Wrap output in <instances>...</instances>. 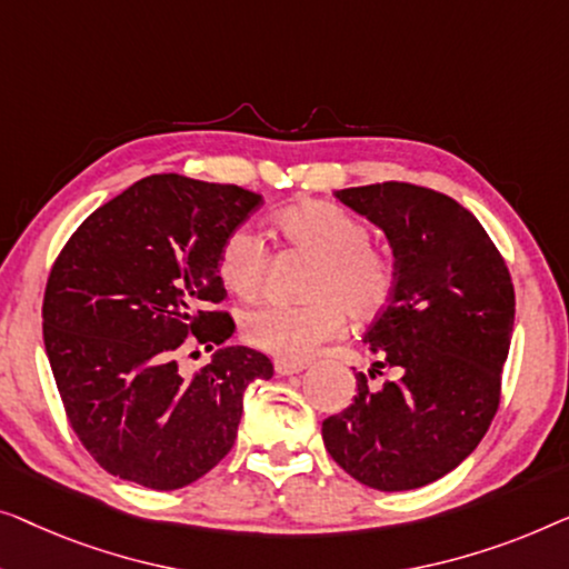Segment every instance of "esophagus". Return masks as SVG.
<instances>
[{
    "label": "esophagus",
    "instance_id": "obj_1",
    "mask_svg": "<svg viewBox=\"0 0 569 569\" xmlns=\"http://www.w3.org/2000/svg\"><path fill=\"white\" fill-rule=\"evenodd\" d=\"M303 368H307V363L281 361V358H278V361H276V373H278V376H293V373H301Z\"/></svg>",
    "mask_w": 569,
    "mask_h": 569
}]
</instances>
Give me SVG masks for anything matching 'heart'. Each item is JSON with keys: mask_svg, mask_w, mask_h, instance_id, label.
<instances>
[{"mask_svg": "<svg viewBox=\"0 0 569 569\" xmlns=\"http://www.w3.org/2000/svg\"><path fill=\"white\" fill-rule=\"evenodd\" d=\"M273 229L293 250L315 254L303 303L270 301L242 315V338L281 361L301 363L338 338L346 311L371 319L397 283L395 258L371 242L361 216L335 203H301L276 213ZM270 252L252 227L231 229L219 250V276L231 293L252 299L266 283Z\"/></svg>", "mask_w": 569, "mask_h": 569, "instance_id": "obj_1", "label": "heart"}]
</instances>
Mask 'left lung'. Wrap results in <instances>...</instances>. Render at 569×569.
I'll return each mask as SVG.
<instances>
[{
    "label": "left lung",
    "instance_id": "left-lung-1",
    "mask_svg": "<svg viewBox=\"0 0 569 569\" xmlns=\"http://www.w3.org/2000/svg\"><path fill=\"white\" fill-rule=\"evenodd\" d=\"M395 252V293L366 342L396 376L379 388L356 373L353 405L322 422L327 453L361 485L402 492L459 467L500 407L516 319L508 266L475 216L412 182L335 193ZM381 375V373H380Z\"/></svg>",
    "mask_w": 569,
    "mask_h": 569
}]
</instances>
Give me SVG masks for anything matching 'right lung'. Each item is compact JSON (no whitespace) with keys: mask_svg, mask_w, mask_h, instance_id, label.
<instances>
[{"mask_svg":"<svg viewBox=\"0 0 569 569\" xmlns=\"http://www.w3.org/2000/svg\"><path fill=\"white\" fill-rule=\"evenodd\" d=\"M260 196L239 186L151 174L79 223L43 296V342L69 426L110 475L180 490L231 451L244 389L268 356L219 348L182 376L188 342L234 332L219 250Z\"/></svg>","mask_w":569,"mask_h":569,"instance_id":"1","label":"right lung"}]
</instances>
